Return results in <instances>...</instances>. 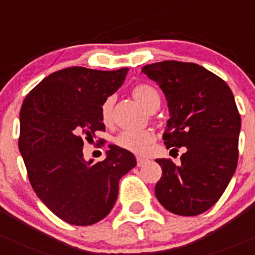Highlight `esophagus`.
<instances>
[{
	"instance_id": "esophagus-1",
	"label": "esophagus",
	"mask_w": 255,
	"mask_h": 255,
	"mask_svg": "<svg viewBox=\"0 0 255 255\" xmlns=\"http://www.w3.org/2000/svg\"><path fill=\"white\" fill-rule=\"evenodd\" d=\"M146 161H148V160L144 159V157H136V165H138L139 167H140V166H143V165H145Z\"/></svg>"
}]
</instances>
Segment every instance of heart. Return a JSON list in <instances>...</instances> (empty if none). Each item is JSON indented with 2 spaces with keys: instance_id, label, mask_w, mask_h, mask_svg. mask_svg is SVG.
Segmentation results:
<instances>
[{
  "instance_id": "1",
  "label": "heart",
  "mask_w": 255,
  "mask_h": 255,
  "mask_svg": "<svg viewBox=\"0 0 255 255\" xmlns=\"http://www.w3.org/2000/svg\"><path fill=\"white\" fill-rule=\"evenodd\" d=\"M133 96L139 104H141L149 112H155L161 104V96L157 89L152 85L141 83L132 90ZM112 107H114V98L109 96L105 99L100 107V116L104 123H110L112 119ZM155 141V134L151 130H123L115 138V144L121 149L128 150L136 155H143L148 151L150 145Z\"/></svg>"
}]
</instances>
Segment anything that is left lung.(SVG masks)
<instances>
[{"label": "left lung", "mask_w": 255, "mask_h": 255, "mask_svg": "<svg viewBox=\"0 0 255 255\" xmlns=\"http://www.w3.org/2000/svg\"><path fill=\"white\" fill-rule=\"evenodd\" d=\"M141 72L167 100L166 148L187 149L179 166L156 159L162 176L155 195L176 215H199L220 199L237 167L241 116L234 94L226 82L195 63L163 61Z\"/></svg>", "instance_id": "obj_1"}]
</instances>
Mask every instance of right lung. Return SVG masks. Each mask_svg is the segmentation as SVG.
<instances>
[{
    "instance_id": "right-lung-1",
    "label": "right lung",
    "mask_w": 255,
    "mask_h": 255,
    "mask_svg": "<svg viewBox=\"0 0 255 255\" xmlns=\"http://www.w3.org/2000/svg\"><path fill=\"white\" fill-rule=\"evenodd\" d=\"M127 73L128 68L61 69L42 79L21 105L18 146L29 181L40 200L71 225L89 226L106 218L121 177L136 166L134 155L117 145H109L100 162L83 156L84 141L105 130L101 105Z\"/></svg>"
}]
</instances>
